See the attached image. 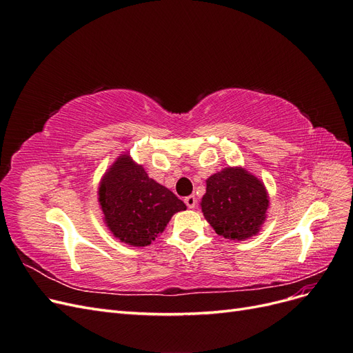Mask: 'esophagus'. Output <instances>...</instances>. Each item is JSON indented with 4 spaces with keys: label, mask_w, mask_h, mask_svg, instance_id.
Here are the masks:
<instances>
[{
    "label": "esophagus",
    "mask_w": 353,
    "mask_h": 353,
    "mask_svg": "<svg viewBox=\"0 0 353 353\" xmlns=\"http://www.w3.org/2000/svg\"><path fill=\"white\" fill-rule=\"evenodd\" d=\"M185 205L190 208V209H194L196 206H197V199H196V196H188V197H185Z\"/></svg>",
    "instance_id": "1"
}]
</instances>
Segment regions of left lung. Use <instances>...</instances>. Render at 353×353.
<instances>
[{
    "label": "left lung",
    "mask_w": 353,
    "mask_h": 353,
    "mask_svg": "<svg viewBox=\"0 0 353 353\" xmlns=\"http://www.w3.org/2000/svg\"><path fill=\"white\" fill-rule=\"evenodd\" d=\"M203 216L218 236L243 241L258 236L270 208L262 181L241 166H228L206 179Z\"/></svg>",
    "instance_id": "8db88e82"
}]
</instances>
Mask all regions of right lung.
Masks as SVG:
<instances>
[{
	"instance_id": "add662e5",
	"label": "right lung",
	"mask_w": 353,
	"mask_h": 353,
	"mask_svg": "<svg viewBox=\"0 0 353 353\" xmlns=\"http://www.w3.org/2000/svg\"><path fill=\"white\" fill-rule=\"evenodd\" d=\"M105 227L122 243L144 248L162 234L176 212L187 206L172 191L148 178L143 165L123 153L99 184Z\"/></svg>"
}]
</instances>
